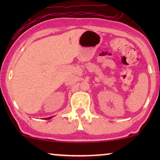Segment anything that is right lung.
Masks as SVG:
<instances>
[{
  "instance_id": "obj_1",
  "label": "right lung",
  "mask_w": 160,
  "mask_h": 160,
  "mask_svg": "<svg viewBox=\"0 0 160 160\" xmlns=\"http://www.w3.org/2000/svg\"><path fill=\"white\" fill-rule=\"evenodd\" d=\"M52 117H49V118H46V119H50V118H51Z\"/></svg>"
}]
</instances>
